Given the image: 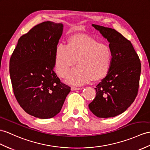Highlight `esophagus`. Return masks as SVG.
I'll return each mask as SVG.
<instances>
[{
	"label": "esophagus",
	"mask_w": 150,
	"mask_h": 150,
	"mask_svg": "<svg viewBox=\"0 0 150 150\" xmlns=\"http://www.w3.org/2000/svg\"><path fill=\"white\" fill-rule=\"evenodd\" d=\"M81 88H78V87H74V86H72L71 87V90H81Z\"/></svg>",
	"instance_id": "obj_1"
}]
</instances>
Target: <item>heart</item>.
Returning <instances> with one entry per match:
<instances>
[{
  "mask_svg": "<svg viewBox=\"0 0 150 150\" xmlns=\"http://www.w3.org/2000/svg\"><path fill=\"white\" fill-rule=\"evenodd\" d=\"M112 52L107 44L82 35L69 38L67 45L60 43L54 53V66L59 77L66 76L69 69L76 63L78 67L69 71L66 82L81 85L105 77L111 67Z\"/></svg>",
  "mask_w": 150,
  "mask_h": 150,
  "instance_id": "b5f03b06",
  "label": "heart"
}]
</instances>
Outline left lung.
<instances>
[{
	"label": "left lung",
	"instance_id": "left-lung-1",
	"mask_svg": "<svg viewBox=\"0 0 150 150\" xmlns=\"http://www.w3.org/2000/svg\"><path fill=\"white\" fill-rule=\"evenodd\" d=\"M107 39L112 52L108 74L95 88L96 96L88 104L98 118L115 117L133 103L138 93L141 64L132 43L113 28L92 24Z\"/></svg>",
	"mask_w": 150,
	"mask_h": 150
}]
</instances>
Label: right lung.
<instances>
[{"label":"right lung","mask_w":150,"mask_h":150,"mask_svg":"<svg viewBox=\"0 0 150 150\" xmlns=\"http://www.w3.org/2000/svg\"><path fill=\"white\" fill-rule=\"evenodd\" d=\"M62 31V24L50 21L35 25L20 37L10 58L14 96L23 110L36 118L56 116L71 91L53 71Z\"/></svg>","instance_id":"add662e5"}]
</instances>
